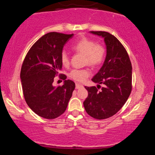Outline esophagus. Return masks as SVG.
<instances>
[{
	"label": "esophagus",
	"instance_id": "esophagus-1",
	"mask_svg": "<svg viewBox=\"0 0 155 155\" xmlns=\"http://www.w3.org/2000/svg\"><path fill=\"white\" fill-rule=\"evenodd\" d=\"M82 85L81 84H79V83H76L75 84V88L76 89H80V87H82Z\"/></svg>",
	"mask_w": 155,
	"mask_h": 155
}]
</instances>
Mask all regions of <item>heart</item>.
I'll return each mask as SVG.
<instances>
[{
  "mask_svg": "<svg viewBox=\"0 0 155 155\" xmlns=\"http://www.w3.org/2000/svg\"><path fill=\"white\" fill-rule=\"evenodd\" d=\"M72 48L78 54L84 56V63L93 68H97L102 64L106 56V50L103 46L88 38L83 37L72 46ZM61 60L64 66L69 65V57L65 51H63ZM91 72L90 69H74L69 73V77L76 82H84Z\"/></svg>",
  "mask_w": 155,
  "mask_h": 155,
  "instance_id": "heart-1",
  "label": "heart"
}]
</instances>
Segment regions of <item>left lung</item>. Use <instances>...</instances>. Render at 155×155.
I'll list each match as a JSON object with an SVG mask.
<instances>
[{"instance_id": "8db88e82", "label": "left lung", "mask_w": 155, "mask_h": 155, "mask_svg": "<svg viewBox=\"0 0 155 155\" xmlns=\"http://www.w3.org/2000/svg\"><path fill=\"white\" fill-rule=\"evenodd\" d=\"M90 33L104 39L107 56L104 63L92 80L97 87H84L88 96L83 102L87 113L96 119L111 117L123 107L132 90V65L128 53L114 35L107 31ZM104 87L100 91V84Z\"/></svg>"}]
</instances>
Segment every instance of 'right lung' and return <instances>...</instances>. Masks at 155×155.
Wrapping results in <instances>:
<instances>
[{"label":"right lung","mask_w":155,"mask_h":155,"mask_svg":"<svg viewBox=\"0 0 155 155\" xmlns=\"http://www.w3.org/2000/svg\"><path fill=\"white\" fill-rule=\"evenodd\" d=\"M73 34L49 32L42 36L30 48L20 72L23 94L29 107L38 116L54 119L64 113L75 90V82L66 79L62 86L53 85L62 68L61 56L63 46Z\"/></svg>","instance_id":"1"}]
</instances>
